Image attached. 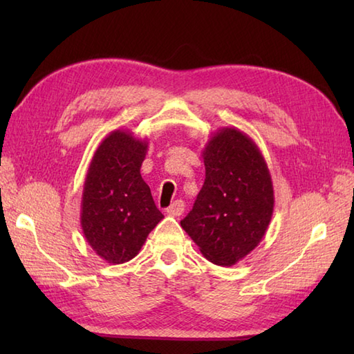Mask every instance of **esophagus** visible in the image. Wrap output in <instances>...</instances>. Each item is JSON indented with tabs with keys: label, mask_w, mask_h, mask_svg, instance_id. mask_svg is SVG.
<instances>
[{
	"label": "esophagus",
	"mask_w": 354,
	"mask_h": 354,
	"mask_svg": "<svg viewBox=\"0 0 354 354\" xmlns=\"http://www.w3.org/2000/svg\"><path fill=\"white\" fill-rule=\"evenodd\" d=\"M169 216H181L184 213V202L183 201H175L173 204L165 209Z\"/></svg>",
	"instance_id": "obj_1"
}]
</instances>
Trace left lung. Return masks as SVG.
Here are the masks:
<instances>
[{"label": "left lung", "instance_id": "obj_1", "mask_svg": "<svg viewBox=\"0 0 354 354\" xmlns=\"http://www.w3.org/2000/svg\"><path fill=\"white\" fill-rule=\"evenodd\" d=\"M205 183L181 227L207 260L232 266L261 242L274 185L259 146L237 127L212 133L202 150Z\"/></svg>", "mask_w": 354, "mask_h": 354}]
</instances>
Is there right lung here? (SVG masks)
<instances>
[{"mask_svg": "<svg viewBox=\"0 0 354 354\" xmlns=\"http://www.w3.org/2000/svg\"><path fill=\"white\" fill-rule=\"evenodd\" d=\"M149 141L115 129L97 147L84 184L80 225L88 245L111 265L132 260L162 213L141 178Z\"/></svg>", "mask_w": 354, "mask_h": 354, "instance_id": "1", "label": "right lung"}]
</instances>
